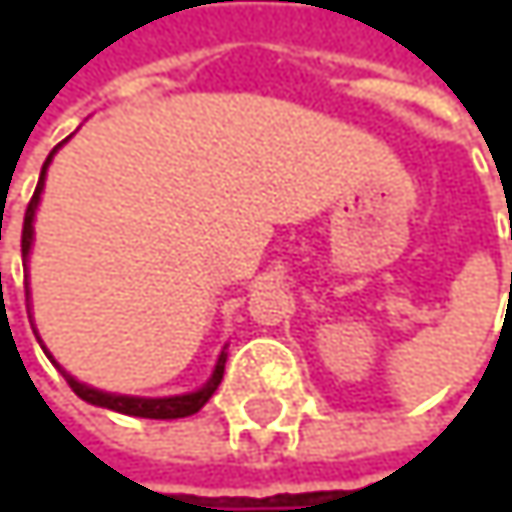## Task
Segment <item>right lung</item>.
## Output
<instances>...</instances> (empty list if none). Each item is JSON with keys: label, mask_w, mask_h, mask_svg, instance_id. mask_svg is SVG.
I'll list each match as a JSON object with an SVG mask.
<instances>
[{"label": "right lung", "mask_w": 512, "mask_h": 512, "mask_svg": "<svg viewBox=\"0 0 512 512\" xmlns=\"http://www.w3.org/2000/svg\"><path fill=\"white\" fill-rule=\"evenodd\" d=\"M52 154H55V151H52ZM52 154L47 156V162H44V168H41L38 189H35V195H32V201H29V207H26L23 240H20V246H23V266H26V257H29V249H32V222H35V210H38V201H41V189H44V177H47V165H50ZM41 347H44V344H41ZM44 353H47V350H44ZM47 356H50V353H47ZM52 364H55V361H52ZM55 367H58V364H55ZM58 370H61V367H58ZM222 373H225V356L219 358V364H216L210 382H207L201 391H195V394H180V397L145 400V397L106 394V391L88 388V385L76 382L70 373L61 370V376L67 379V385H70V388L76 391V397H82L85 403H94V406H103V409H112V412H121V415H136V418H186V415H195V412L216 394V388H219V382H222Z\"/></svg>", "instance_id": "add662e5"}]
</instances>
